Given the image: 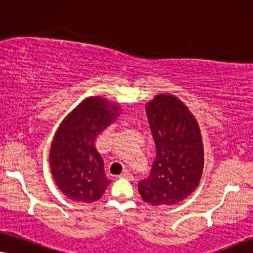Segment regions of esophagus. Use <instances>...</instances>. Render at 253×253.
Listing matches in <instances>:
<instances>
[{"instance_id":"obj_1","label":"esophagus","mask_w":253,"mask_h":253,"mask_svg":"<svg viewBox=\"0 0 253 253\" xmlns=\"http://www.w3.org/2000/svg\"><path fill=\"white\" fill-rule=\"evenodd\" d=\"M119 177H121V178H129V180H130V178L133 177V175L130 174L129 171H127V170H126V171L121 172V174L119 175Z\"/></svg>"}]
</instances>
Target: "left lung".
Wrapping results in <instances>:
<instances>
[{
    "label": "left lung",
    "instance_id": "1",
    "mask_svg": "<svg viewBox=\"0 0 253 253\" xmlns=\"http://www.w3.org/2000/svg\"><path fill=\"white\" fill-rule=\"evenodd\" d=\"M146 112L156 158L149 177L140 181L137 189L150 206H172L189 196L202 177V134L194 114L172 94H156Z\"/></svg>",
    "mask_w": 253,
    "mask_h": 253
}]
</instances>
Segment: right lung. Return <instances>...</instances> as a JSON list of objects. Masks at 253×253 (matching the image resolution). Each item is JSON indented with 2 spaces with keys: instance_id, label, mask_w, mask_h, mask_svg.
<instances>
[{
  "instance_id": "add662e5",
  "label": "right lung",
  "mask_w": 253,
  "mask_h": 253,
  "mask_svg": "<svg viewBox=\"0 0 253 253\" xmlns=\"http://www.w3.org/2000/svg\"><path fill=\"white\" fill-rule=\"evenodd\" d=\"M119 112V103L91 95L73 108L57 128L50 148L51 174L70 200L95 202L111 183L94 142Z\"/></svg>"
}]
</instances>
